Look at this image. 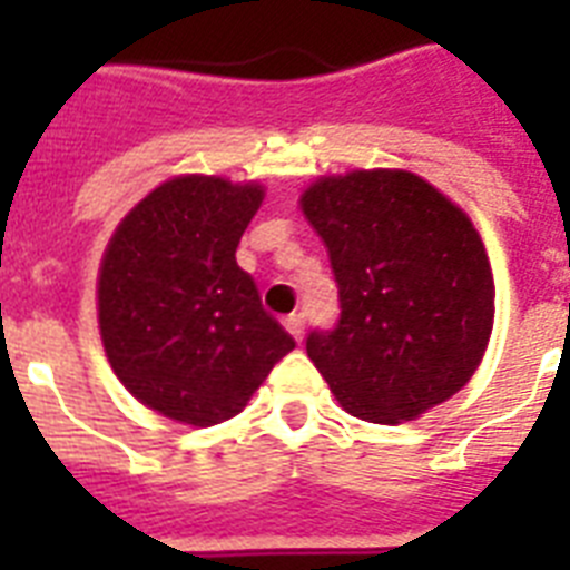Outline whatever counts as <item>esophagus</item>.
Masks as SVG:
<instances>
[{
  "instance_id": "34e87169",
  "label": "esophagus",
  "mask_w": 570,
  "mask_h": 570,
  "mask_svg": "<svg viewBox=\"0 0 570 570\" xmlns=\"http://www.w3.org/2000/svg\"><path fill=\"white\" fill-rule=\"evenodd\" d=\"M284 325H286V331H289V334H293L295 340L304 337V316H302V313H293V316H286Z\"/></svg>"
}]
</instances>
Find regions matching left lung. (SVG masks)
Returning a JSON list of instances; mask_svg holds the SVG:
<instances>
[{
  "label": "left lung",
  "mask_w": 570,
  "mask_h": 570,
  "mask_svg": "<svg viewBox=\"0 0 570 570\" xmlns=\"http://www.w3.org/2000/svg\"><path fill=\"white\" fill-rule=\"evenodd\" d=\"M302 209L328 248L340 320L307 357L352 416L393 425L459 393L494 325V277L476 227L407 171L322 177Z\"/></svg>",
  "instance_id": "left-lung-1"
}]
</instances>
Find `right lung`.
<instances>
[{
	"instance_id": "right-lung-1",
	"label": "right lung",
	"mask_w": 570,
	"mask_h": 570,
	"mask_svg": "<svg viewBox=\"0 0 570 570\" xmlns=\"http://www.w3.org/2000/svg\"><path fill=\"white\" fill-rule=\"evenodd\" d=\"M259 204L257 183L174 177L129 209L106 248L97 304L111 370L177 423L236 416L295 348L236 263Z\"/></svg>"
}]
</instances>
